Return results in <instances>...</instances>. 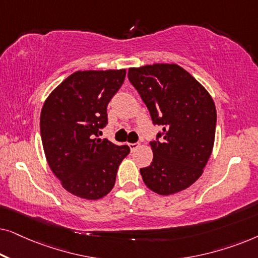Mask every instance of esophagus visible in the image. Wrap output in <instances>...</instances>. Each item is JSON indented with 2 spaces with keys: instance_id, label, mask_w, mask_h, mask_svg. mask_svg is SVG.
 Listing matches in <instances>:
<instances>
[{
  "instance_id": "esophagus-1",
  "label": "esophagus",
  "mask_w": 258,
  "mask_h": 258,
  "mask_svg": "<svg viewBox=\"0 0 258 258\" xmlns=\"http://www.w3.org/2000/svg\"><path fill=\"white\" fill-rule=\"evenodd\" d=\"M139 146H140V143H129V148H130V150H132V151L137 149Z\"/></svg>"
}]
</instances>
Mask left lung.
<instances>
[{"instance_id":"left-lung-1","label":"left lung","mask_w":258,"mask_h":258,"mask_svg":"<svg viewBox=\"0 0 258 258\" xmlns=\"http://www.w3.org/2000/svg\"><path fill=\"white\" fill-rule=\"evenodd\" d=\"M154 124L162 132L151 141L154 158L141 168L143 182L160 195H171L195 183L213 151L216 108L199 81L177 64L156 63L128 70Z\"/></svg>"}]
</instances>
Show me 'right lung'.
Returning a JSON list of instances; mask_svg holds the SVG:
<instances>
[{"mask_svg":"<svg viewBox=\"0 0 258 258\" xmlns=\"http://www.w3.org/2000/svg\"><path fill=\"white\" fill-rule=\"evenodd\" d=\"M124 79L125 69L76 72L42 108L41 139L49 167L63 188L81 199L110 192L118 165L130 153L128 146L98 139L108 123V103Z\"/></svg>","mask_w":258,"mask_h":258,"instance_id":"1","label":"right lung"}]
</instances>
